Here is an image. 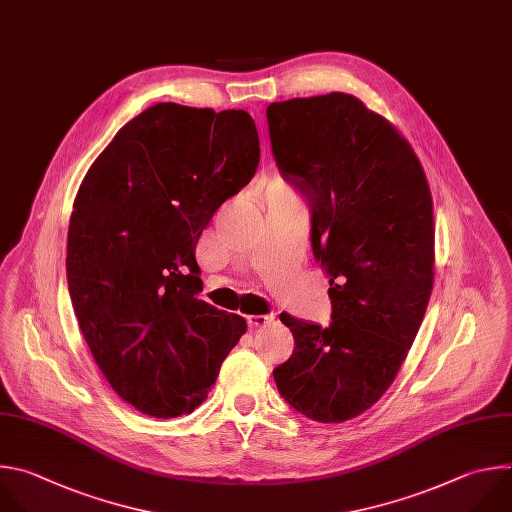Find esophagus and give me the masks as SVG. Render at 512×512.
I'll return each instance as SVG.
<instances>
[{"instance_id":"1","label":"esophagus","mask_w":512,"mask_h":512,"mask_svg":"<svg viewBox=\"0 0 512 512\" xmlns=\"http://www.w3.org/2000/svg\"><path fill=\"white\" fill-rule=\"evenodd\" d=\"M272 315H250L248 317V325L252 327V329H256V327H264V325H268V323H272Z\"/></svg>"}]
</instances>
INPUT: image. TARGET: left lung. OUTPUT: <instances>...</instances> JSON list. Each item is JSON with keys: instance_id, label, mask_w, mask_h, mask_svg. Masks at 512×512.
Segmentation results:
<instances>
[{"instance_id": "obj_1", "label": "left lung", "mask_w": 512, "mask_h": 512, "mask_svg": "<svg viewBox=\"0 0 512 512\" xmlns=\"http://www.w3.org/2000/svg\"><path fill=\"white\" fill-rule=\"evenodd\" d=\"M278 169L313 206V252L327 268V329L286 313L294 351L274 369L306 418L341 424L389 389L434 288V208L424 167L401 133L345 92L272 102Z\"/></svg>"}]
</instances>
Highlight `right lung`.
<instances>
[{
  "label": "right lung",
  "mask_w": 512,
  "mask_h": 512,
  "mask_svg": "<svg viewBox=\"0 0 512 512\" xmlns=\"http://www.w3.org/2000/svg\"><path fill=\"white\" fill-rule=\"evenodd\" d=\"M258 161L246 111L159 102L115 135L80 183L66 244L74 315L102 375L141 414H191L248 329L197 298L195 246Z\"/></svg>",
  "instance_id": "1"
}]
</instances>
